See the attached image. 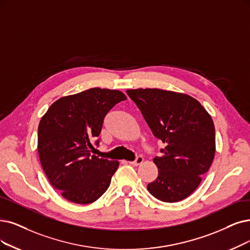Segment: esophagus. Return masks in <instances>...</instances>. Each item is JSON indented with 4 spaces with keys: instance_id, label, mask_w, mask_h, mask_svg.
Returning a JSON list of instances; mask_svg holds the SVG:
<instances>
[{
    "instance_id": "34e87169",
    "label": "esophagus",
    "mask_w": 250,
    "mask_h": 250,
    "mask_svg": "<svg viewBox=\"0 0 250 250\" xmlns=\"http://www.w3.org/2000/svg\"><path fill=\"white\" fill-rule=\"evenodd\" d=\"M143 162H144V158L142 156H137V158L135 159V161L129 162V163H130L131 165H134V166H138V165L143 164Z\"/></svg>"
}]
</instances>
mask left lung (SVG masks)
<instances>
[{
  "label": "left lung",
  "mask_w": 250,
  "mask_h": 250,
  "mask_svg": "<svg viewBox=\"0 0 250 250\" xmlns=\"http://www.w3.org/2000/svg\"><path fill=\"white\" fill-rule=\"evenodd\" d=\"M151 128L166 144L163 156L154 158L158 176L147 191L158 200L173 203L191 195L200 185L215 154L211 116L197 99L157 88L126 91Z\"/></svg>",
  "instance_id": "1"
}]
</instances>
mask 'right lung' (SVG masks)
<instances>
[{"label":"right lung","mask_w":250,"mask_h":250,"mask_svg":"<svg viewBox=\"0 0 250 250\" xmlns=\"http://www.w3.org/2000/svg\"><path fill=\"white\" fill-rule=\"evenodd\" d=\"M127 97L119 90L91 88L54 102L40 121L38 153L50 184L66 200L90 204L106 191L119 161L91 156V141L104 119Z\"/></svg>","instance_id":"right-lung-1"}]
</instances>
